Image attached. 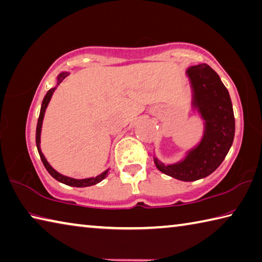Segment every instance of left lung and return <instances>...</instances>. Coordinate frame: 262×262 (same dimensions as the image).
<instances>
[{
    "label": "left lung",
    "mask_w": 262,
    "mask_h": 262,
    "mask_svg": "<svg viewBox=\"0 0 262 262\" xmlns=\"http://www.w3.org/2000/svg\"><path fill=\"white\" fill-rule=\"evenodd\" d=\"M192 88V106L205 121L203 139L180 163L165 165L155 158L160 172L181 181H196L212 174L229 151L235 136L231 99L215 71L207 64L187 70Z\"/></svg>",
    "instance_id": "left-lung-1"
}]
</instances>
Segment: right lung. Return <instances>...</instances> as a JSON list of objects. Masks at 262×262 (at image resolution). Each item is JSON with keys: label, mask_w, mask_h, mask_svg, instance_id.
<instances>
[{"label": "right lung", "mask_w": 262, "mask_h": 262, "mask_svg": "<svg viewBox=\"0 0 262 262\" xmlns=\"http://www.w3.org/2000/svg\"><path fill=\"white\" fill-rule=\"evenodd\" d=\"M69 73L68 72H63L58 75V78H57V84H59L63 80L68 77ZM55 88H51L48 90V93L46 94V96L43 98V101H42V105H41V110H40V116L39 119H37V125H36V134H35V141H36V147H37V151H39V155H40V158L42 160V163H43L46 169L48 170V173L51 175L52 178L56 179L57 181H59V182L64 183L66 185H70V187H78V188H83V187H90V185H94V184H97L98 182H101L102 180L105 179L107 177V172L108 169L104 170L102 174H99L98 177H95V178H89V179H82V180H77V179H72V178H69V177H65V175L60 174L55 170L54 168L51 167L49 165L48 161L45 158L43 154H42L41 151V147H40V136H41V128H42V121H43V117H45V112H46V108L48 106V104L51 99L52 94L55 92Z\"/></svg>", "instance_id": "right-lung-1"}]
</instances>
